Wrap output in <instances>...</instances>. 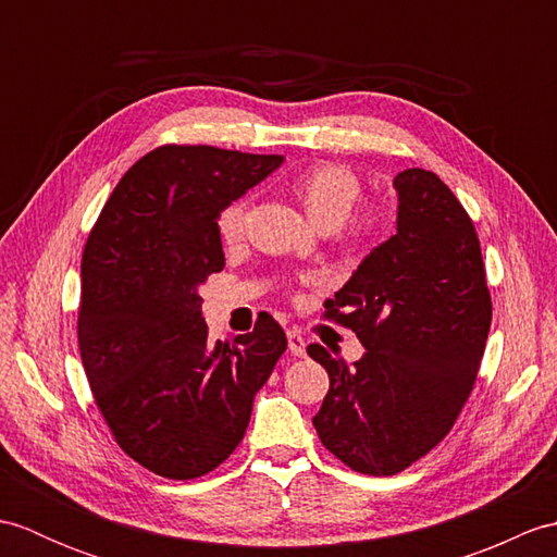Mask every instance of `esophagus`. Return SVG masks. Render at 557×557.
<instances>
[{"label":"esophagus","instance_id":"obj_1","mask_svg":"<svg viewBox=\"0 0 557 557\" xmlns=\"http://www.w3.org/2000/svg\"><path fill=\"white\" fill-rule=\"evenodd\" d=\"M287 342H289V351L294 354V357H304V354H306V337L299 333V330H289Z\"/></svg>","mask_w":557,"mask_h":557}]
</instances>
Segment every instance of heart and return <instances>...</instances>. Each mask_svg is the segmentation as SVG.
<instances>
[{
	"label": "heart",
	"mask_w": 557,
	"mask_h": 557,
	"mask_svg": "<svg viewBox=\"0 0 557 557\" xmlns=\"http://www.w3.org/2000/svg\"><path fill=\"white\" fill-rule=\"evenodd\" d=\"M292 191L299 198L306 215L315 227L337 230L345 227L357 239H369L381 227V210L375 206H363L354 212V206L361 198L359 176L349 168L335 162H318L294 176ZM246 220L244 200H232L218 215V234L224 244L242 239Z\"/></svg>",
	"instance_id": "1"
}]
</instances>
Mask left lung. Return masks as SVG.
<instances>
[{"mask_svg":"<svg viewBox=\"0 0 557 557\" xmlns=\"http://www.w3.org/2000/svg\"><path fill=\"white\" fill-rule=\"evenodd\" d=\"M397 234L375 246L325 318L351 327L366 354L351 366L325 347L330 375L313 425L359 474L393 476L443 441L476 383L491 330V292L474 222L429 170L395 176Z\"/></svg>","mask_w":557,"mask_h":557,"instance_id":"left-lung-1","label":"left lung"}]
</instances>
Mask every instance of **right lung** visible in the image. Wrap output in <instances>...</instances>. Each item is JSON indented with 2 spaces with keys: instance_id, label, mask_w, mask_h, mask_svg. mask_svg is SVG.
<instances>
[{
  "instance_id": "add662e5",
  "label": "right lung",
  "mask_w": 557,
  "mask_h": 557,
  "mask_svg": "<svg viewBox=\"0 0 557 557\" xmlns=\"http://www.w3.org/2000/svg\"><path fill=\"white\" fill-rule=\"evenodd\" d=\"M282 156L160 146L116 184L83 248V369L124 453L188 481L242 443L253 397L287 349L258 315L234 342L208 339L198 287L224 268L220 210L263 182Z\"/></svg>"
}]
</instances>
